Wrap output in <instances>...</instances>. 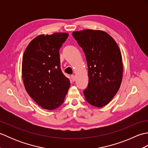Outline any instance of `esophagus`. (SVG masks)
<instances>
[{"instance_id":"34e87169","label":"esophagus","mask_w":148,"mask_h":148,"mask_svg":"<svg viewBox=\"0 0 148 148\" xmlns=\"http://www.w3.org/2000/svg\"><path fill=\"white\" fill-rule=\"evenodd\" d=\"M71 79L72 81H75V76L74 75H72L71 76Z\"/></svg>"}]
</instances>
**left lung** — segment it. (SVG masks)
<instances>
[{
	"instance_id": "left-lung-1",
	"label": "left lung",
	"mask_w": 148,
	"mask_h": 148,
	"mask_svg": "<svg viewBox=\"0 0 148 148\" xmlns=\"http://www.w3.org/2000/svg\"><path fill=\"white\" fill-rule=\"evenodd\" d=\"M85 54L89 82L84 91L86 101L102 108L111 101L121 86L122 56L114 39L104 31L86 29L72 32Z\"/></svg>"
}]
</instances>
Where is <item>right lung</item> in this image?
Here are the masks:
<instances>
[{
    "label": "right lung",
    "instance_id": "1",
    "mask_svg": "<svg viewBox=\"0 0 148 148\" xmlns=\"http://www.w3.org/2000/svg\"><path fill=\"white\" fill-rule=\"evenodd\" d=\"M67 33L41 34L27 46L22 60V79L27 92L42 108L53 110L64 101L70 87L62 72L59 50Z\"/></svg>",
    "mask_w": 148,
    "mask_h": 148
}]
</instances>
